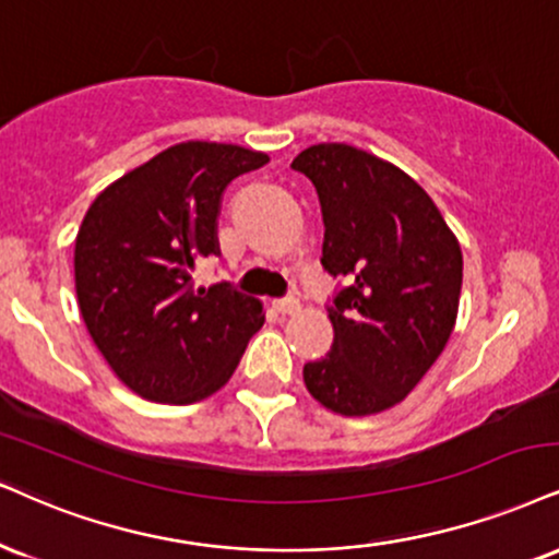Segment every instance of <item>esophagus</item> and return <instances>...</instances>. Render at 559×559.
I'll use <instances>...</instances> for the list:
<instances>
[{"label":"esophagus","instance_id":"obj_1","mask_svg":"<svg viewBox=\"0 0 559 559\" xmlns=\"http://www.w3.org/2000/svg\"><path fill=\"white\" fill-rule=\"evenodd\" d=\"M277 311L282 313V316H295V313H300V300H295V298H287V300H277Z\"/></svg>","mask_w":559,"mask_h":559}]
</instances>
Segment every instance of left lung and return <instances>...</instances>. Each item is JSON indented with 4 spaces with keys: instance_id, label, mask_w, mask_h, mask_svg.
Instances as JSON below:
<instances>
[{
    "instance_id": "obj_1",
    "label": "left lung",
    "mask_w": 559,
    "mask_h": 559,
    "mask_svg": "<svg viewBox=\"0 0 559 559\" xmlns=\"http://www.w3.org/2000/svg\"><path fill=\"white\" fill-rule=\"evenodd\" d=\"M293 168L316 186L321 264L349 282L329 308L334 342L302 368L308 394L342 417L409 396L451 340L461 298L459 238L415 178L353 144L302 150Z\"/></svg>"
}]
</instances>
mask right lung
<instances>
[{"label": "right lung", "mask_w": 559, "mask_h": 559, "mask_svg": "<svg viewBox=\"0 0 559 559\" xmlns=\"http://www.w3.org/2000/svg\"><path fill=\"white\" fill-rule=\"evenodd\" d=\"M266 153L181 142L95 197L74 238V290L98 353L136 396L194 404L230 381L264 306L227 285L194 287L217 253L225 186Z\"/></svg>", "instance_id": "add662e5"}]
</instances>
